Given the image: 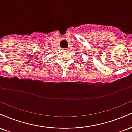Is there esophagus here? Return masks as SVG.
Returning a JSON list of instances; mask_svg holds the SVG:
<instances>
[{
	"instance_id": "1",
	"label": "esophagus",
	"mask_w": 132,
	"mask_h": 132,
	"mask_svg": "<svg viewBox=\"0 0 132 132\" xmlns=\"http://www.w3.org/2000/svg\"><path fill=\"white\" fill-rule=\"evenodd\" d=\"M63 50H68V48H63Z\"/></svg>"
}]
</instances>
